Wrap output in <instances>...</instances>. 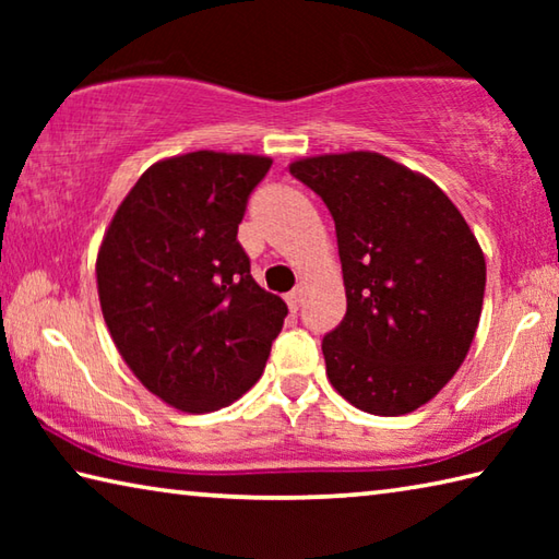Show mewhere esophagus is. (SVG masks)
I'll list each match as a JSON object with an SVG mask.
<instances>
[{
  "label": "esophagus",
  "instance_id": "1",
  "mask_svg": "<svg viewBox=\"0 0 559 559\" xmlns=\"http://www.w3.org/2000/svg\"><path fill=\"white\" fill-rule=\"evenodd\" d=\"M286 302H288V308L293 310V313H296V310L300 308V302H302V288H293L286 296Z\"/></svg>",
  "mask_w": 559,
  "mask_h": 559
}]
</instances>
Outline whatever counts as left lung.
<instances>
[{
    "label": "left lung",
    "mask_w": 559,
    "mask_h": 559,
    "mask_svg": "<svg viewBox=\"0 0 559 559\" xmlns=\"http://www.w3.org/2000/svg\"><path fill=\"white\" fill-rule=\"evenodd\" d=\"M290 175L335 222L347 313L323 337L328 380L357 409L400 416L447 384L476 335L484 251L424 175L377 153L308 157Z\"/></svg>",
    "instance_id": "left-lung-1"
}]
</instances>
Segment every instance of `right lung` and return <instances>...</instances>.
Segmentation results:
<instances>
[{"label":"right lung","mask_w":559,"mask_h":559,"mask_svg":"<svg viewBox=\"0 0 559 559\" xmlns=\"http://www.w3.org/2000/svg\"><path fill=\"white\" fill-rule=\"evenodd\" d=\"M269 157L189 153L138 179L100 243L98 296L112 343L175 409L214 412L266 367L286 302L251 276L236 239Z\"/></svg>","instance_id":"1"}]
</instances>
